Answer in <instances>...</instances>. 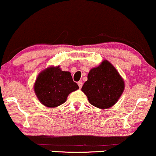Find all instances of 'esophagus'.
Masks as SVG:
<instances>
[{
    "label": "esophagus",
    "instance_id": "1",
    "mask_svg": "<svg viewBox=\"0 0 156 156\" xmlns=\"http://www.w3.org/2000/svg\"><path fill=\"white\" fill-rule=\"evenodd\" d=\"M77 84H78L79 87L82 88V85H83V82H82V81H79V82H77Z\"/></svg>",
    "mask_w": 156,
    "mask_h": 156
}]
</instances>
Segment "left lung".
I'll use <instances>...</instances> for the list:
<instances>
[{"label":"left lung","instance_id":"1","mask_svg":"<svg viewBox=\"0 0 156 156\" xmlns=\"http://www.w3.org/2000/svg\"><path fill=\"white\" fill-rule=\"evenodd\" d=\"M125 89V82L112 64L104 60L89 72L82 91L93 106L108 109L118 102Z\"/></svg>","mask_w":156,"mask_h":156}]
</instances>
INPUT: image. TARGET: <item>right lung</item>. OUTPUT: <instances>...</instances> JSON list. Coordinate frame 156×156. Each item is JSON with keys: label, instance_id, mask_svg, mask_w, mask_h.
<instances>
[{"label": "right lung", "instance_id": "right-lung-1", "mask_svg": "<svg viewBox=\"0 0 156 156\" xmlns=\"http://www.w3.org/2000/svg\"><path fill=\"white\" fill-rule=\"evenodd\" d=\"M34 92L41 104L56 108L66 102L69 94L79 89L69 72H63L59 66H49L38 74Z\"/></svg>", "mask_w": 156, "mask_h": 156}]
</instances>
